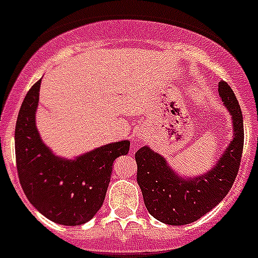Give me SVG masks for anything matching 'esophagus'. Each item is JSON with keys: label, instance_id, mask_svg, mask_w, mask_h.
<instances>
[{"label": "esophagus", "instance_id": "obj_1", "mask_svg": "<svg viewBox=\"0 0 258 258\" xmlns=\"http://www.w3.org/2000/svg\"><path fill=\"white\" fill-rule=\"evenodd\" d=\"M136 139L138 140H143L146 139V130L144 128H138V131L135 133Z\"/></svg>", "mask_w": 258, "mask_h": 258}]
</instances>
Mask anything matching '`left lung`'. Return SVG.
I'll return each mask as SVG.
<instances>
[{"instance_id": "8db88e82", "label": "left lung", "mask_w": 258, "mask_h": 258, "mask_svg": "<svg viewBox=\"0 0 258 258\" xmlns=\"http://www.w3.org/2000/svg\"><path fill=\"white\" fill-rule=\"evenodd\" d=\"M218 92L231 115L232 139L211 169L196 176H182L151 147L144 146L136 151V179L144 205L161 223L185 226L198 220L222 202L237 176L244 146L243 114L227 82H219Z\"/></svg>"}]
</instances>
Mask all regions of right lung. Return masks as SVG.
<instances>
[{"mask_svg": "<svg viewBox=\"0 0 258 258\" xmlns=\"http://www.w3.org/2000/svg\"><path fill=\"white\" fill-rule=\"evenodd\" d=\"M38 81L27 93L15 124L19 182L39 213L61 226L89 222L105 201L116 157L127 155L130 140L101 146L73 159L56 155L36 127Z\"/></svg>", "mask_w": 258, "mask_h": 258, "instance_id": "obj_1", "label": "right lung"}]
</instances>
